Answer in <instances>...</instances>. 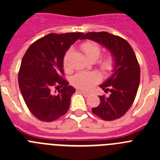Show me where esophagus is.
<instances>
[{
	"instance_id": "obj_1",
	"label": "esophagus",
	"mask_w": 160,
	"mask_h": 160,
	"mask_svg": "<svg viewBox=\"0 0 160 160\" xmlns=\"http://www.w3.org/2000/svg\"><path fill=\"white\" fill-rule=\"evenodd\" d=\"M79 92L82 93L85 97H90L91 95V93H89V92H86V91H82V90H79Z\"/></svg>"
}]
</instances>
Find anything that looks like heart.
I'll list each match as a JSON object with an SVG mask.
<instances>
[{"label":"heart","instance_id":"heart-1","mask_svg":"<svg viewBox=\"0 0 160 160\" xmlns=\"http://www.w3.org/2000/svg\"><path fill=\"white\" fill-rule=\"evenodd\" d=\"M82 51L87 58L91 61H95L101 54V47L94 42H86L81 46ZM72 53V49H68L63 58L62 64L66 70L70 68V58ZM100 69L104 72L112 71L114 66V59L111 55L108 54L102 58L98 62ZM100 80V75L96 72H81L77 73L72 79V84L77 88L83 90H89L97 84Z\"/></svg>","mask_w":160,"mask_h":160}]
</instances>
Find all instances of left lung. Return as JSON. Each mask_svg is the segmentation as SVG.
I'll return each mask as SVG.
<instances>
[{
  "label": "left lung",
  "mask_w": 160,
  "mask_h": 160,
  "mask_svg": "<svg viewBox=\"0 0 160 160\" xmlns=\"http://www.w3.org/2000/svg\"><path fill=\"white\" fill-rule=\"evenodd\" d=\"M81 39H90L110 50L114 59L113 74L100 86L110 95L99 96V105L93 114L105 121L123 116L136 97L140 82V67L132 47L125 39L107 32H87Z\"/></svg>",
  "instance_id": "1"
}]
</instances>
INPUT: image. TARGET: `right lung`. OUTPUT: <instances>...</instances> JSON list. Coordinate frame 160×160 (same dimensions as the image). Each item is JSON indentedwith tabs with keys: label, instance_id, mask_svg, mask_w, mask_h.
Listing matches in <instances>:
<instances>
[{
	"label": "right lung",
	"instance_id": "obj_1",
	"mask_svg": "<svg viewBox=\"0 0 160 160\" xmlns=\"http://www.w3.org/2000/svg\"><path fill=\"white\" fill-rule=\"evenodd\" d=\"M82 32L49 33L26 50L18 73V84L29 111L42 122H52L70 108L75 89L63 78L62 61L67 49ZM58 90L53 93L52 88Z\"/></svg>",
	"mask_w": 160,
	"mask_h": 160
}]
</instances>
